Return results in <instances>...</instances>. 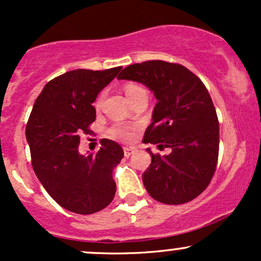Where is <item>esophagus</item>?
<instances>
[{
    "instance_id": "1",
    "label": "esophagus",
    "mask_w": 261,
    "mask_h": 261,
    "mask_svg": "<svg viewBox=\"0 0 261 261\" xmlns=\"http://www.w3.org/2000/svg\"><path fill=\"white\" fill-rule=\"evenodd\" d=\"M135 152V148L133 147H124V155L125 157H130Z\"/></svg>"
}]
</instances>
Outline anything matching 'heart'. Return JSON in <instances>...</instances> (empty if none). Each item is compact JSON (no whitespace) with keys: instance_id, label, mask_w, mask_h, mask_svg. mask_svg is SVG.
I'll list each match as a JSON object with an SVG mask.
<instances>
[{"instance_id":"b5f03b06","label":"heart","mask_w":261,"mask_h":261,"mask_svg":"<svg viewBox=\"0 0 261 261\" xmlns=\"http://www.w3.org/2000/svg\"><path fill=\"white\" fill-rule=\"evenodd\" d=\"M141 91H145V89L139 85H135V83H128V85L125 87V93H126L128 98L133 97L134 94H136V93H139ZM103 98H104V93H101L99 97H98L97 101H95V106L99 107L101 101H103ZM108 134H109V136L112 137V139L120 140V141H130L134 136V127L128 126V125L116 124L109 128Z\"/></svg>"}]
</instances>
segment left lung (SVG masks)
<instances>
[{
	"instance_id": "8db88e82",
	"label": "left lung",
	"mask_w": 261,
	"mask_h": 261,
	"mask_svg": "<svg viewBox=\"0 0 261 261\" xmlns=\"http://www.w3.org/2000/svg\"><path fill=\"white\" fill-rule=\"evenodd\" d=\"M119 80L143 83L153 92L155 104L143 142L169 147V154L152 155L142 174L154 200L180 205L208 187L216 172L220 125L216 109L202 81L180 64L151 60L125 67Z\"/></svg>"
}]
</instances>
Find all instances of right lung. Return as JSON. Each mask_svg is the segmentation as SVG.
Listing matches in <instances>:
<instances>
[{"label": "right lung", "mask_w": 261, "mask_h": 261, "mask_svg": "<svg viewBox=\"0 0 261 261\" xmlns=\"http://www.w3.org/2000/svg\"><path fill=\"white\" fill-rule=\"evenodd\" d=\"M121 66L103 71L73 70L49 81L35 100L25 136L32 166L60 206L80 215L106 208L115 196L113 170L124 157L121 146L100 140L97 154L79 152L81 134H91L92 106Z\"/></svg>", "instance_id": "right-lung-1"}]
</instances>
